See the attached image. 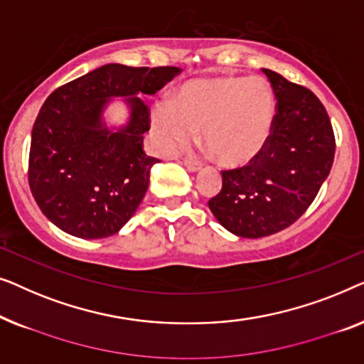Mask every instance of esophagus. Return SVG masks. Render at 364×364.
I'll return each instance as SVG.
<instances>
[{"mask_svg":"<svg viewBox=\"0 0 364 364\" xmlns=\"http://www.w3.org/2000/svg\"><path fill=\"white\" fill-rule=\"evenodd\" d=\"M184 166H186L188 170L193 171V173H196V171H199V170H201V168H203L201 163L189 160V158H184Z\"/></svg>","mask_w":364,"mask_h":364,"instance_id":"obj_1","label":"esophagus"}]
</instances>
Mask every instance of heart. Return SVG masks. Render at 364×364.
<instances>
[{"label":"heart","mask_w":364,"mask_h":364,"mask_svg":"<svg viewBox=\"0 0 364 364\" xmlns=\"http://www.w3.org/2000/svg\"><path fill=\"white\" fill-rule=\"evenodd\" d=\"M275 97L260 77H213L186 82L175 102L153 107L151 130L165 153L188 148L201 130L206 150L226 168L257 160L274 130Z\"/></svg>","instance_id":"1"}]
</instances>
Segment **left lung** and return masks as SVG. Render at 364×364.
Here are the masks:
<instances>
[{
	"label": "left lung",
	"mask_w": 364,
	"mask_h": 364,
	"mask_svg": "<svg viewBox=\"0 0 364 364\" xmlns=\"http://www.w3.org/2000/svg\"><path fill=\"white\" fill-rule=\"evenodd\" d=\"M272 85L275 122L257 160L223 171V188L209 209L223 228L257 239L294 224L330 175L335 135L330 117L314 92L262 69Z\"/></svg>",
	"instance_id": "1"
}]
</instances>
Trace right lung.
I'll return each mask as SVG.
<instances>
[{
    "instance_id": "1",
    "label": "right lung",
    "mask_w": 364,
    "mask_h": 364,
    "mask_svg": "<svg viewBox=\"0 0 364 364\" xmlns=\"http://www.w3.org/2000/svg\"><path fill=\"white\" fill-rule=\"evenodd\" d=\"M181 70L105 64L55 89L41 107L31 133L29 188L50 223L80 239L120 231L135 214L156 158L143 151L153 95ZM122 96L127 125L109 129L103 110Z\"/></svg>"
}]
</instances>
